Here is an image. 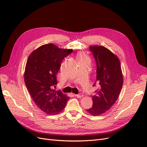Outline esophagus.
Masks as SVG:
<instances>
[{"mask_svg": "<svg viewBox=\"0 0 147 147\" xmlns=\"http://www.w3.org/2000/svg\"><path fill=\"white\" fill-rule=\"evenodd\" d=\"M77 97H78V98H81V97H83V93H80V94H77V95H75Z\"/></svg>", "mask_w": 147, "mask_h": 147, "instance_id": "34e87169", "label": "esophagus"}]
</instances>
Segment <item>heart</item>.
<instances>
[{"instance_id": "heart-1", "label": "heart", "mask_w": 147, "mask_h": 147, "mask_svg": "<svg viewBox=\"0 0 147 147\" xmlns=\"http://www.w3.org/2000/svg\"><path fill=\"white\" fill-rule=\"evenodd\" d=\"M88 59V57L84 53H80L78 55V60H82V59Z\"/></svg>"}]
</instances>
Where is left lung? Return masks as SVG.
<instances>
[{
	"mask_svg": "<svg viewBox=\"0 0 147 147\" xmlns=\"http://www.w3.org/2000/svg\"><path fill=\"white\" fill-rule=\"evenodd\" d=\"M97 65L96 82L99 88L92 96V106L86 111L99 116L109 110L118 99L123 84L120 61L117 55L107 48L92 45L90 47Z\"/></svg>",
	"mask_w": 147,
	"mask_h": 147,
	"instance_id": "left-lung-1",
	"label": "left lung"
}]
</instances>
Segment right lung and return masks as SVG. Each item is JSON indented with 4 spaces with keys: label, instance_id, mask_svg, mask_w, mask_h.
<instances>
[{
    "label": "right lung",
    "instance_id": "right-lung-1",
    "mask_svg": "<svg viewBox=\"0 0 147 147\" xmlns=\"http://www.w3.org/2000/svg\"><path fill=\"white\" fill-rule=\"evenodd\" d=\"M72 51L48 43L37 48L28 57L24 72L26 86L35 104L48 115L59 113L69 99L53 88L57 84L56 74L62 61Z\"/></svg>",
    "mask_w": 147,
    "mask_h": 147
}]
</instances>
